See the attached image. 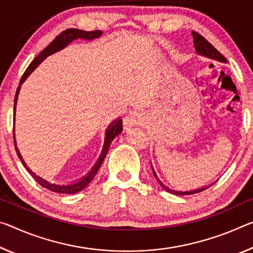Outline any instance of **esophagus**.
Segmentation results:
<instances>
[{
	"label": "esophagus",
	"mask_w": 253,
	"mask_h": 253,
	"mask_svg": "<svg viewBox=\"0 0 253 253\" xmlns=\"http://www.w3.org/2000/svg\"><path fill=\"white\" fill-rule=\"evenodd\" d=\"M144 120H145V115H144V112H142L141 110H133L126 116L125 119H124V126H125L126 129H128V128L144 123Z\"/></svg>",
	"instance_id": "34e87169"
}]
</instances>
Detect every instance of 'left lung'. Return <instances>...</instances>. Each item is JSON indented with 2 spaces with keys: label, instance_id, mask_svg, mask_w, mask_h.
<instances>
[{
  "label": "left lung",
  "instance_id": "8db88e82",
  "mask_svg": "<svg viewBox=\"0 0 253 253\" xmlns=\"http://www.w3.org/2000/svg\"><path fill=\"white\" fill-rule=\"evenodd\" d=\"M192 39H194V46H195V49H196V53H197L198 55H202V56H205V57L207 58H211V59H214V61H217V62H220V63H226V59L224 56L219 53V51L217 49H215L214 46L211 45V43H210L207 42V40L202 37L199 34L195 33V31H192ZM152 170H153V174L154 177L156 178V180H158L159 183L161 184V187L163 188L164 190L170 192V194H173V195H178V196H187V195H194V194H197V192H200L203 190L207 189V188H210L211 186H213V183L208 184V186H205L203 188H198V189H195V190H187V191H179V190H174V189H171V188H169L168 186H166L161 180H160L158 178V175H156L155 171L153 169V167H152Z\"/></svg>",
  "mask_w": 253,
  "mask_h": 253
}]
</instances>
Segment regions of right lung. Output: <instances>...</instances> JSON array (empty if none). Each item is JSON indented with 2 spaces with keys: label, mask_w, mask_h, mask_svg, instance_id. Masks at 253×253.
<instances>
[{
  "label": "right lung",
  "mask_w": 253,
  "mask_h": 253,
  "mask_svg": "<svg viewBox=\"0 0 253 253\" xmlns=\"http://www.w3.org/2000/svg\"><path fill=\"white\" fill-rule=\"evenodd\" d=\"M101 35H102V31H100V30L84 31V30H80V29H67L65 31H63L61 35H58L57 37H56L53 40V42H51L49 45H48L45 48V49H43L42 51H40V54L34 59L33 62L30 63V65L28 66V69L25 72V74L22 75L21 80H20V84H19V86L17 89V93H15V98H14V108H13L14 118H15V108H17L18 95H19L20 89H21L22 83L28 79V76H29L36 69H37L40 63H42V61H45L48 56L53 55L55 53H57V51L64 49V48L69 46L72 42H74V40H78V39L93 40V39H97L99 37H101ZM122 131H123V119H120V118L115 119L114 122H112L110 125L107 127L106 134H105V143H103L102 151H101V153H100L98 161L95 162L93 167H92V169L89 172H87V173L84 175V177L80 178L79 180H76V181H73L71 183H65V184L53 183V182L48 181V180H46V179L42 178L40 175L36 174L35 172L27 166V163L25 162V160H23L22 155L20 154V151H19V148L17 146V141H15L14 129H13V139H14L15 152H17L20 161H21V163L23 164V167H25L27 171L29 172L31 175H33V178L40 184V186H42L43 188H46V189L50 190V191L57 192V194L73 195V194H76V192L83 190L84 188H85L87 184H89L92 181V179L95 177V174L98 173L100 167H101L103 160H105V158H106V155L108 153V150H109V147H110L111 142L114 141L115 137H117V136L120 133H122Z\"/></svg>",
  "instance_id": "right-lung-1"
}]
</instances>
